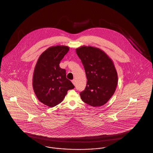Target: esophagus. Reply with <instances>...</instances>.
<instances>
[{
  "label": "esophagus",
  "instance_id": "34e87169",
  "mask_svg": "<svg viewBox=\"0 0 153 153\" xmlns=\"http://www.w3.org/2000/svg\"><path fill=\"white\" fill-rule=\"evenodd\" d=\"M72 83H73V84L74 85H76V80L74 79V80L72 81Z\"/></svg>",
  "mask_w": 153,
  "mask_h": 153
}]
</instances>
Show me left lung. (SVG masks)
Masks as SVG:
<instances>
[{
    "label": "left lung",
    "mask_w": 153,
    "mask_h": 153,
    "mask_svg": "<svg viewBox=\"0 0 153 153\" xmlns=\"http://www.w3.org/2000/svg\"><path fill=\"white\" fill-rule=\"evenodd\" d=\"M87 78V86L80 94L82 100L92 107H100L115 92L118 82L117 69L112 60L102 49L81 46L76 49Z\"/></svg>",
    "instance_id": "1"
}]
</instances>
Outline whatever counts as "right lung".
Wrapping results in <instances>:
<instances>
[{
  "label": "right lung",
  "mask_w": 153,
  "mask_h": 153,
  "mask_svg": "<svg viewBox=\"0 0 153 153\" xmlns=\"http://www.w3.org/2000/svg\"><path fill=\"white\" fill-rule=\"evenodd\" d=\"M69 50L64 45L48 48L39 56L33 76V88L39 101L53 107L64 100L69 89L74 86L66 79L65 69L59 63Z\"/></svg>",
  "instance_id": "add662e5"
}]
</instances>
